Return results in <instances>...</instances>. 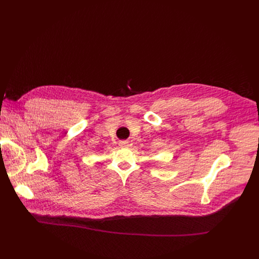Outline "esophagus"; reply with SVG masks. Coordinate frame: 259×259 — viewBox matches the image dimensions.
I'll list each match as a JSON object with an SVG mask.
<instances>
[{"label":"esophagus","mask_w":259,"mask_h":259,"mask_svg":"<svg viewBox=\"0 0 259 259\" xmlns=\"http://www.w3.org/2000/svg\"><path fill=\"white\" fill-rule=\"evenodd\" d=\"M130 145H129V142H127V141H121V142H119V147H121V148H128Z\"/></svg>","instance_id":"1"}]
</instances>
